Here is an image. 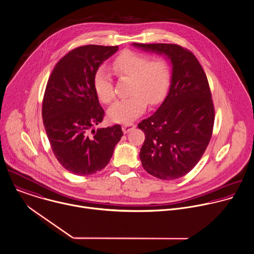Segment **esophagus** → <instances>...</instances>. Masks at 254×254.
<instances>
[{"instance_id":"obj_1","label":"esophagus","mask_w":254,"mask_h":254,"mask_svg":"<svg viewBox=\"0 0 254 254\" xmlns=\"http://www.w3.org/2000/svg\"><path fill=\"white\" fill-rule=\"evenodd\" d=\"M134 127H135V125H134V124H132V123H127V124H124V125H123V127H122L123 131H124L125 133L129 132V131H130V130H132Z\"/></svg>"}]
</instances>
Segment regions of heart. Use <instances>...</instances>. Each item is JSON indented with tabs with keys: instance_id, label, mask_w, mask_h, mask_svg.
Here are the masks:
<instances>
[{
	"instance_id": "b5f03b06",
	"label": "heart",
	"mask_w": 254,
	"mask_h": 254,
	"mask_svg": "<svg viewBox=\"0 0 254 254\" xmlns=\"http://www.w3.org/2000/svg\"><path fill=\"white\" fill-rule=\"evenodd\" d=\"M112 69L121 79H129L128 97L116 102L108 111L115 123H126L139 117L147 104L154 106L164 97L170 81L167 62L161 57H151L145 53L126 49L112 61ZM94 90L99 100L111 104L115 100L114 81L103 67L99 68L93 79Z\"/></svg>"
}]
</instances>
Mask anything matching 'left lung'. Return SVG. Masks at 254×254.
Returning a JSON list of instances; mask_svg holds the SVG:
<instances>
[{"mask_svg": "<svg viewBox=\"0 0 254 254\" xmlns=\"http://www.w3.org/2000/svg\"><path fill=\"white\" fill-rule=\"evenodd\" d=\"M167 55L173 65L170 90L149 118L138 124L145 139L139 158L161 180L185 176L199 162L211 140L215 108L206 73L189 49L172 43H133Z\"/></svg>", "mask_w": 254, "mask_h": 254, "instance_id": "1", "label": "left lung"}]
</instances>
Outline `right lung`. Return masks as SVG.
<instances>
[{
  "mask_svg": "<svg viewBox=\"0 0 254 254\" xmlns=\"http://www.w3.org/2000/svg\"><path fill=\"white\" fill-rule=\"evenodd\" d=\"M118 49V45L93 44L74 48L56 63L47 81L44 128L56 159L75 175L104 169L124 134L120 125L94 129L105 116L94 90V75Z\"/></svg>",
  "mask_w": 254,
  "mask_h": 254,
  "instance_id": "1",
  "label": "right lung"
}]
</instances>
